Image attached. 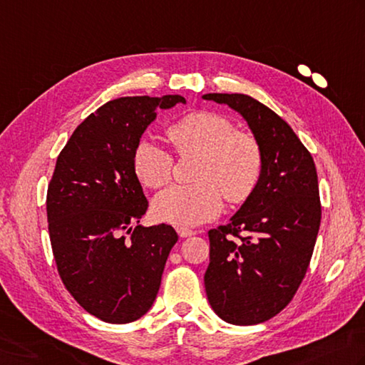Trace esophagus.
Wrapping results in <instances>:
<instances>
[{"instance_id": "esophagus-1", "label": "esophagus", "mask_w": 365, "mask_h": 365, "mask_svg": "<svg viewBox=\"0 0 365 365\" xmlns=\"http://www.w3.org/2000/svg\"><path fill=\"white\" fill-rule=\"evenodd\" d=\"M177 232H178V235H180V237H191V235H195L196 234V231H192V230H188V227H177Z\"/></svg>"}]
</instances>
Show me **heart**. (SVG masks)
<instances>
[{
  "label": "heart",
  "instance_id": "obj_1",
  "mask_svg": "<svg viewBox=\"0 0 365 365\" xmlns=\"http://www.w3.org/2000/svg\"><path fill=\"white\" fill-rule=\"evenodd\" d=\"M166 138L180 158L197 156L192 185L173 187L156 196V220L180 227L217 217L227 202L242 204L253 196L264 174V152L255 134L235 130L217 112L195 110L168 126ZM174 158L152 140H140L133 152V173L150 190L170 182Z\"/></svg>",
  "mask_w": 365,
  "mask_h": 365
}]
</instances>
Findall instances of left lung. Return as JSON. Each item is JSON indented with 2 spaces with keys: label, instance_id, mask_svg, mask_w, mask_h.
Instances as JSON below:
<instances>
[{
  "label": "left lung",
  "instance_id": "1",
  "mask_svg": "<svg viewBox=\"0 0 365 365\" xmlns=\"http://www.w3.org/2000/svg\"><path fill=\"white\" fill-rule=\"evenodd\" d=\"M247 120L264 152V174L231 221L209 231L204 283L226 323L259 324L287 307L304 280L321 223L315 163L282 117L252 96L209 93Z\"/></svg>",
  "mask_w": 365,
  "mask_h": 365
}]
</instances>
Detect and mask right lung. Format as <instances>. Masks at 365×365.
Returning <instances> with one entry per match:
<instances>
[{"label": "right lung", "mask_w": 365, "mask_h": 365, "mask_svg": "<svg viewBox=\"0 0 365 365\" xmlns=\"http://www.w3.org/2000/svg\"><path fill=\"white\" fill-rule=\"evenodd\" d=\"M177 103L185 98L106 103L76 128L56 158L46 201L56 269L77 304L106 323L145 315L178 239L170 225H139L148 201L133 173V152L155 109Z\"/></svg>", "instance_id": "right-lung-1"}]
</instances>
